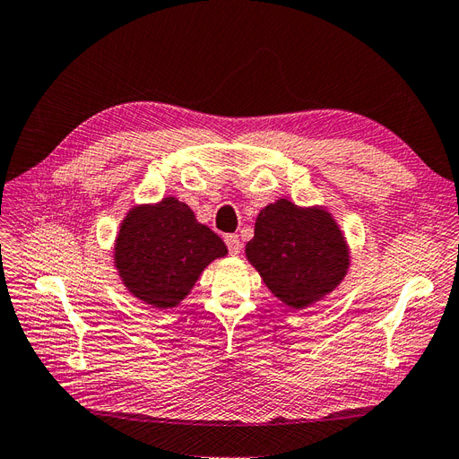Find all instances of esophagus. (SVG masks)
I'll return each instance as SVG.
<instances>
[{
	"mask_svg": "<svg viewBox=\"0 0 459 459\" xmlns=\"http://www.w3.org/2000/svg\"><path fill=\"white\" fill-rule=\"evenodd\" d=\"M226 245H228L230 255H239L241 241H239L238 235H226Z\"/></svg>",
	"mask_w": 459,
	"mask_h": 459,
	"instance_id": "1",
	"label": "esophagus"
}]
</instances>
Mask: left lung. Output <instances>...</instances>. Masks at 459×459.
<instances>
[{
	"mask_svg": "<svg viewBox=\"0 0 459 459\" xmlns=\"http://www.w3.org/2000/svg\"><path fill=\"white\" fill-rule=\"evenodd\" d=\"M245 253L268 290L293 308L328 295L350 264L348 245L326 210L286 199L260 210Z\"/></svg>",
	"mask_w": 459,
	"mask_h": 459,
	"instance_id": "8db88e82",
	"label": "left lung"
}]
</instances>
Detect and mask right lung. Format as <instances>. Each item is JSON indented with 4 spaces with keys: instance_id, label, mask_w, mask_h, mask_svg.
Returning <instances> with one entry per match:
<instances>
[{
    "instance_id": "add662e5",
    "label": "right lung",
    "mask_w": 459,
    "mask_h": 459,
    "mask_svg": "<svg viewBox=\"0 0 459 459\" xmlns=\"http://www.w3.org/2000/svg\"><path fill=\"white\" fill-rule=\"evenodd\" d=\"M226 253L224 241L199 224L187 204L168 196L152 206H134L123 220L116 266L134 297L168 308L176 307L201 272Z\"/></svg>"
}]
</instances>
